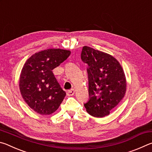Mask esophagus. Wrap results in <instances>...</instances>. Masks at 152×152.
Masks as SVG:
<instances>
[{
	"label": "esophagus",
	"instance_id": "1",
	"mask_svg": "<svg viewBox=\"0 0 152 152\" xmlns=\"http://www.w3.org/2000/svg\"><path fill=\"white\" fill-rule=\"evenodd\" d=\"M74 93H75V90L71 89V90H69V91H68V92H67V94H68V96H72V95L74 94Z\"/></svg>",
	"mask_w": 152,
	"mask_h": 152
}]
</instances>
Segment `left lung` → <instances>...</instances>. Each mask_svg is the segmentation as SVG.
I'll return each instance as SVG.
<instances>
[{
  "label": "left lung",
  "mask_w": 152,
  "mask_h": 152,
  "mask_svg": "<svg viewBox=\"0 0 152 152\" xmlns=\"http://www.w3.org/2000/svg\"><path fill=\"white\" fill-rule=\"evenodd\" d=\"M81 60L88 66L89 99L84 107L92 116H107L125 96L127 84L122 67L112 56L88 46L82 48Z\"/></svg>",
  "instance_id": "obj_1"
}]
</instances>
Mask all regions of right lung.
Segmentation results:
<instances>
[{"instance_id": "1", "label": "right lung", "mask_w": 152, "mask_h": 152, "mask_svg": "<svg viewBox=\"0 0 152 152\" xmlns=\"http://www.w3.org/2000/svg\"><path fill=\"white\" fill-rule=\"evenodd\" d=\"M70 55V51L49 49L28 59L21 70L19 88L25 101L40 115H50L57 110L66 96L52 70Z\"/></svg>"}]
</instances>
